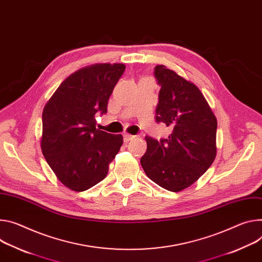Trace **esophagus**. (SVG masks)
Masks as SVG:
<instances>
[{
    "instance_id": "1",
    "label": "esophagus",
    "mask_w": 262,
    "mask_h": 262,
    "mask_svg": "<svg viewBox=\"0 0 262 262\" xmlns=\"http://www.w3.org/2000/svg\"><path fill=\"white\" fill-rule=\"evenodd\" d=\"M133 138H134V136H132V135H129V134H124V135H123V140H124V142H128V141H130Z\"/></svg>"
}]
</instances>
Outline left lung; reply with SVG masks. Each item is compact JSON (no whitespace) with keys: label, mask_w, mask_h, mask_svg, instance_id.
Returning a JSON list of instances; mask_svg holds the SVG:
<instances>
[{"label":"left lung","mask_w":262,"mask_h":262,"mask_svg":"<svg viewBox=\"0 0 262 262\" xmlns=\"http://www.w3.org/2000/svg\"><path fill=\"white\" fill-rule=\"evenodd\" d=\"M154 74L161 86L156 121L171 134L160 141L146 136L147 150L140 162L151 181L178 192L196 182L215 159L217 121L195 84L163 64Z\"/></svg>","instance_id":"8db88e82"}]
</instances>
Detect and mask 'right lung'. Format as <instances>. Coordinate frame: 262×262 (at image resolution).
Wrapping results in <instances>:
<instances>
[{
	"label": "right lung",
	"instance_id": "right-lung-1",
	"mask_svg": "<svg viewBox=\"0 0 262 262\" xmlns=\"http://www.w3.org/2000/svg\"><path fill=\"white\" fill-rule=\"evenodd\" d=\"M123 63H97L78 70L55 91L42 111V155L57 179L74 191L101 182L123 144L121 135L96 128L95 115L107 112Z\"/></svg>",
	"mask_w": 262,
	"mask_h": 262
}]
</instances>
